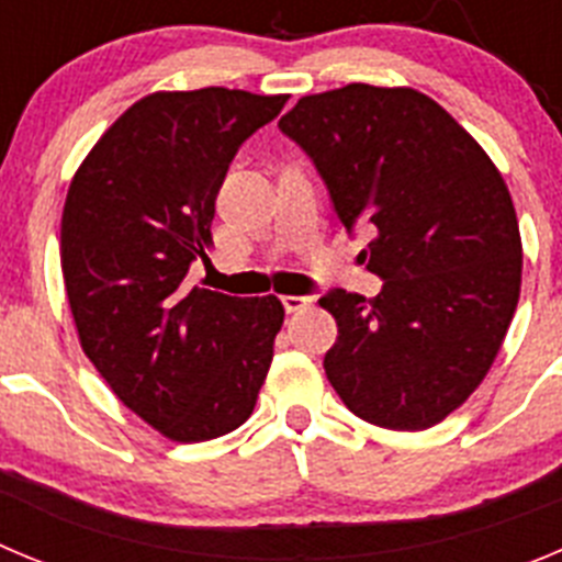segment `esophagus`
Listing matches in <instances>:
<instances>
[{"instance_id": "34e87169", "label": "esophagus", "mask_w": 562, "mask_h": 562, "mask_svg": "<svg viewBox=\"0 0 562 562\" xmlns=\"http://www.w3.org/2000/svg\"><path fill=\"white\" fill-rule=\"evenodd\" d=\"M282 305L288 313H302L311 305V296H282Z\"/></svg>"}]
</instances>
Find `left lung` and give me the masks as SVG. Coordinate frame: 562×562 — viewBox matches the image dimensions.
<instances>
[{
  "label": "left lung",
  "instance_id": "1",
  "mask_svg": "<svg viewBox=\"0 0 562 562\" xmlns=\"http://www.w3.org/2000/svg\"><path fill=\"white\" fill-rule=\"evenodd\" d=\"M327 184L338 221L372 232L378 296L333 288L318 305L344 406L372 426L423 431L462 406L502 350L520 296V232L482 145L428 94L350 83L280 120Z\"/></svg>",
  "mask_w": 562,
  "mask_h": 562
}]
</instances>
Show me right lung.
<instances>
[{
  "label": "right lung",
  "instance_id": "1",
  "mask_svg": "<svg viewBox=\"0 0 562 562\" xmlns=\"http://www.w3.org/2000/svg\"><path fill=\"white\" fill-rule=\"evenodd\" d=\"M288 94L224 86L136 100L69 184L60 271L80 347L111 392L173 442L244 426L285 318L277 296L190 288L237 148Z\"/></svg>",
  "mask_w": 562,
  "mask_h": 562
}]
</instances>
